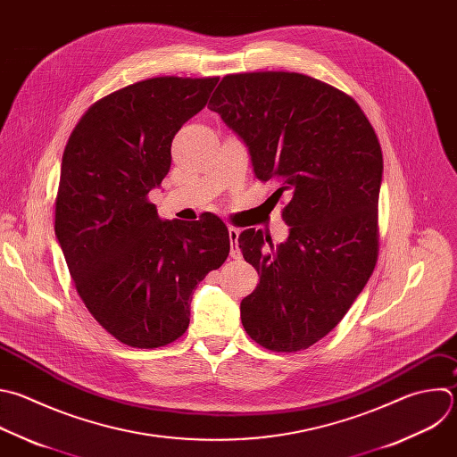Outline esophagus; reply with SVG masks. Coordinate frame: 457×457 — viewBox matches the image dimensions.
<instances>
[{
	"label": "esophagus",
	"instance_id": "obj_1",
	"mask_svg": "<svg viewBox=\"0 0 457 457\" xmlns=\"http://www.w3.org/2000/svg\"><path fill=\"white\" fill-rule=\"evenodd\" d=\"M238 235H240V231L237 229V228H229V240H231V251H229V254H231V258H242V251H240V247H238V244H237V240H238Z\"/></svg>",
	"mask_w": 457,
	"mask_h": 457
}]
</instances>
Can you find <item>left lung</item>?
I'll use <instances>...</instances> for the list:
<instances>
[{
	"label": "left lung",
	"mask_w": 457,
	"mask_h": 457,
	"mask_svg": "<svg viewBox=\"0 0 457 457\" xmlns=\"http://www.w3.org/2000/svg\"><path fill=\"white\" fill-rule=\"evenodd\" d=\"M208 107L247 145L254 178L288 195V238L238 235L260 274L242 299L247 336L272 352H301L332 332L378 256L382 150L361 105L337 87L288 71L226 75Z\"/></svg>",
	"instance_id": "8db88e82"
}]
</instances>
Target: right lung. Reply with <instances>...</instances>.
<instances>
[{"instance_id": "1", "label": "right lung", "mask_w": 457, "mask_h": 457, "mask_svg": "<svg viewBox=\"0 0 457 457\" xmlns=\"http://www.w3.org/2000/svg\"><path fill=\"white\" fill-rule=\"evenodd\" d=\"M219 77H156L96 100L66 143L55 235L89 314L120 343L160 348L190 325L194 288L229 254L213 213L163 220L148 192L170 170L178 130Z\"/></svg>"}]
</instances>
